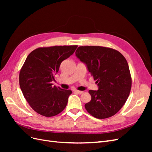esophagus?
Returning <instances> with one entry per match:
<instances>
[{
	"instance_id": "esophagus-1",
	"label": "esophagus",
	"mask_w": 152,
	"mask_h": 152,
	"mask_svg": "<svg viewBox=\"0 0 152 152\" xmlns=\"http://www.w3.org/2000/svg\"><path fill=\"white\" fill-rule=\"evenodd\" d=\"M73 92H74V93H77V94H82V93H83V91H79V90H77V89L73 90Z\"/></svg>"
}]
</instances>
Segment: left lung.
<instances>
[{"label":"left lung","mask_w":152,"mask_h":152,"mask_svg":"<svg viewBox=\"0 0 152 152\" xmlns=\"http://www.w3.org/2000/svg\"><path fill=\"white\" fill-rule=\"evenodd\" d=\"M75 54L98 86V90L89 91L91 100L85 104L86 110L99 119L115 115L126 102L131 89L126 58L115 49L102 46H80Z\"/></svg>","instance_id":"left-lung-1"}]
</instances>
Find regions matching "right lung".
<instances>
[{"label": "right lung", "instance_id": "right-lung-1", "mask_svg": "<svg viewBox=\"0 0 152 152\" xmlns=\"http://www.w3.org/2000/svg\"><path fill=\"white\" fill-rule=\"evenodd\" d=\"M77 47L39 48L27 56L20 72V86L31 108L41 115L55 116L66 107L72 91L53 86L51 82L61 62L72 55Z\"/></svg>", "mask_w": 152, "mask_h": 152}]
</instances>
